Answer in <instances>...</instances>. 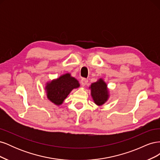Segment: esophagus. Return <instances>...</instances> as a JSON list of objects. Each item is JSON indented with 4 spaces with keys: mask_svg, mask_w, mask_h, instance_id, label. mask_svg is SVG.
<instances>
[{
    "mask_svg": "<svg viewBox=\"0 0 160 160\" xmlns=\"http://www.w3.org/2000/svg\"><path fill=\"white\" fill-rule=\"evenodd\" d=\"M81 85L83 87L85 86L87 84H88V79H87L85 78H82V79L81 80Z\"/></svg>",
    "mask_w": 160,
    "mask_h": 160,
    "instance_id": "obj_1",
    "label": "esophagus"
}]
</instances>
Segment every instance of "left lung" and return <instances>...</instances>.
Returning <instances> with one entry per match:
<instances>
[{
	"instance_id": "obj_1",
	"label": "left lung",
	"mask_w": 160,
	"mask_h": 160,
	"mask_svg": "<svg viewBox=\"0 0 160 160\" xmlns=\"http://www.w3.org/2000/svg\"><path fill=\"white\" fill-rule=\"evenodd\" d=\"M91 95L94 103L98 106L103 105L109 98L108 85L103 79H99L89 87Z\"/></svg>"
}]
</instances>
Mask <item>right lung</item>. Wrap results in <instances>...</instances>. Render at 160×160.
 <instances>
[{"mask_svg": "<svg viewBox=\"0 0 160 160\" xmlns=\"http://www.w3.org/2000/svg\"><path fill=\"white\" fill-rule=\"evenodd\" d=\"M80 87L79 81L70 73L61 75L59 78L47 82L45 89L48 99L56 105H61L71 91Z\"/></svg>", "mask_w": 160, "mask_h": 160, "instance_id": "1", "label": "right lung"}]
</instances>
